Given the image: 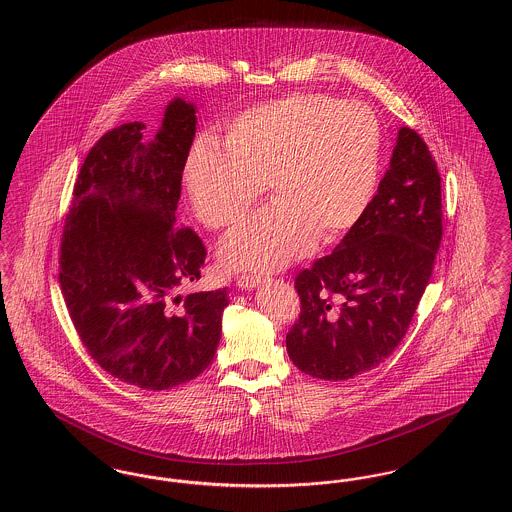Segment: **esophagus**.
I'll list each match as a JSON object with an SVG mask.
<instances>
[{"label": "esophagus", "instance_id": "obj_1", "mask_svg": "<svg viewBox=\"0 0 512 512\" xmlns=\"http://www.w3.org/2000/svg\"><path fill=\"white\" fill-rule=\"evenodd\" d=\"M263 284V276H257V274H244L238 278V286L242 290H253V288H259Z\"/></svg>", "mask_w": 512, "mask_h": 512}]
</instances>
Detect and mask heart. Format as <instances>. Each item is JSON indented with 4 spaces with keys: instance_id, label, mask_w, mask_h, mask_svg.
Here are the masks:
<instances>
[{
    "instance_id": "heart-1",
    "label": "heart",
    "mask_w": 512,
    "mask_h": 512,
    "mask_svg": "<svg viewBox=\"0 0 512 512\" xmlns=\"http://www.w3.org/2000/svg\"><path fill=\"white\" fill-rule=\"evenodd\" d=\"M384 130L365 103L293 94L251 107L224 130V146L199 136L182 182L195 217L219 230L263 194L274 199L219 245L230 270H274L338 242L365 217L382 174Z\"/></svg>"
}]
</instances>
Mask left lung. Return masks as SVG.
<instances>
[{
	"label": "left lung",
	"instance_id": "8db88e82",
	"mask_svg": "<svg viewBox=\"0 0 512 512\" xmlns=\"http://www.w3.org/2000/svg\"><path fill=\"white\" fill-rule=\"evenodd\" d=\"M439 244L438 167L403 126L365 217L295 278L301 315L286 336L293 365L341 382L384 363L413 320Z\"/></svg>",
	"mask_w": 512,
	"mask_h": 512
}]
</instances>
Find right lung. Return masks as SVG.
<instances>
[{
	"instance_id": "add662e5",
	"label": "right lung",
	"mask_w": 512,
	"mask_h": 512,
	"mask_svg": "<svg viewBox=\"0 0 512 512\" xmlns=\"http://www.w3.org/2000/svg\"><path fill=\"white\" fill-rule=\"evenodd\" d=\"M195 124L194 103L174 98L153 140L138 121L103 134L61 240L59 284L80 340L105 372L142 390H169L211 365L228 305L226 288L176 295L201 278L207 255L174 217Z\"/></svg>"
}]
</instances>
